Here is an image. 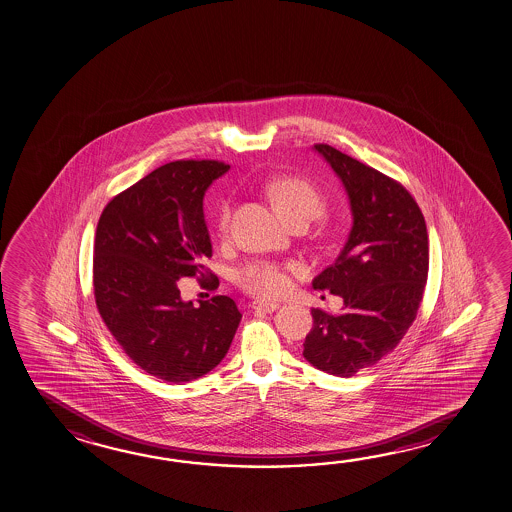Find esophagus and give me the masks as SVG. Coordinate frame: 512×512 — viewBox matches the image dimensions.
Instances as JSON below:
<instances>
[{"mask_svg": "<svg viewBox=\"0 0 512 512\" xmlns=\"http://www.w3.org/2000/svg\"><path fill=\"white\" fill-rule=\"evenodd\" d=\"M253 311H260V313H273V311H277L278 304L277 302H253L252 304Z\"/></svg>", "mask_w": 512, "mask_h": 512, "instance_id": "34e87169", "label": "esophagus"}]
</instances>
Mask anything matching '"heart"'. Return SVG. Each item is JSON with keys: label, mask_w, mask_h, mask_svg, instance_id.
I'll return each mask as SVG.
<instances>
[{"label": "heart", "mask_w": 512, "mask_h": 512, "mask_svg": "<svg viewBox=\"0 0 512 512\" xmlns=\"http://www.w3.org/2000/svg\"><path fill=\"white\" fill-rule=\"evenodd\" d=\"M269 196L273 199L278 214L287 223L293 219H309L320 216L323 212L322 194L309 181L300 178H282L273 181L269 187ZM230 225V205L223 203L216 216V230L225 235ZM235 282L248 295L262 300H275L286 295L291 289V275L284 266L269 260H253L237 269Z\"/></svg>", "instance_id": "1"}]
</instances>
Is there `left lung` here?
<instances>
[{
  "label": "left lung",
  "mask_w": 512,
  "mask_h": 512,
  "mask_svg": "<svg viewBox=\"0 0 512 512\" xmlns=\"http://www.w3.org/2000/svg\"><path fill=\"white\" fill-rule=\"evenodd\" d=\"M349 196L352 228L338 259L313 280L343 298V311L313 309L304 358L327 374L354 376L376 365L410 329L428 280V232L421 208L401 183L316 144Z\"/></svg>",
  "instance_id": "1"
}]
</instances>
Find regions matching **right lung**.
<instances>
[{"label": "right lung", "instance_id": "1", "mask_svg": "<svg viewBox=\"0 0 512 512\" xmlns=\"http://www.w3.org/2000/svg\"><path fill=\"white\" fill-rule=\"evenodd\" d=\"M228 169L216 160L162 165L111 199L97 225L93 289L100 316L138 367L174 385L216 368L243 318L228 296L196 307L178 289L180 278L212 275L203 198Z\"/></svg>", "mask_w": 512, "mask_h": 512}]
</instances>
